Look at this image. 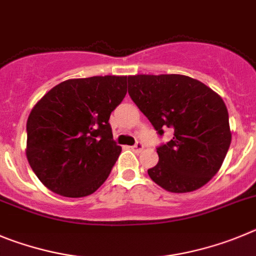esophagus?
Returning <instances> with one entry per match:
<instances>
[{
    "mask_svg": "<svg viewBox=\"0 0 256 256\" xmlns=\"http://www.w3.org/2000/svg\"><path fill=\"white\" fill-rule=\"evenodd\" d=\"M131 149H132L134 152H138V153H139V152H142V149H144V145H142V142H138L136 144L132 145V146H131Z\"/></svg>",
    "mask_w": 256,
    "mask_h": 256,
    "instance_id": "34e87169",
    "label": "esophagus"
}]
</instances>
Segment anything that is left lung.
Masks as SVG:
<instances>
[{
	"instance_id": "8db88e82",
	"label": "left lung",
	"mask_w": 256,
	"mask_h": 256,
	"mask_svg": "<svg viewBox=\"0 0 256 256\" xmlns=\"http://www.w3.org/2000/svg\"><path fill=\"white\" fill-rule=\"evenodd\" d=\"M128 94L156 132L174 131L156 148L148 174L171 192L200 188L220 171L231 144L228 111L216 92L185 75L128 76Z\"/></svg>"
}]
</instances>
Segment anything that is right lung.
Masks as SVG:
<instances>
[{
	"instance_id": "add662e5",
	"label": "right lung",
	"mask_w": 256,
	"mask_h": 256,
	"mask_svg": "<svg viewBox=\"0 0 256 256\" xmlns=\"http://www.w3.org/2000/svg\"><path fill=\"white\" fill-rule=\"evenodd\" d=\"M128 82L114 75L65 80L34 106L26 158L46 188L82 198L107 180L121 153L108 120L125 98Z\"/></svg>"
}]
</instances>
